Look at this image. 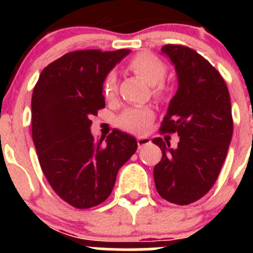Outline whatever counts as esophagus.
<instances>
[{
	"mask_svg": "<svg viewBox=\"0 0 253 253\" xmlns=\"http://www.w3.org/2000/svg\"><path fill=\"white\" fill-rule=\"evenodd\" d=\"M137 143H138V147H139V148H142V147L149 144V143H151V139H149L148 137H139L137 139Z\"/></svg>",
	"mask_w": 253,
	"mask_h": 253,
	"instance_id": "obj_1",
	"label": "esophagus"
}]
</instances>
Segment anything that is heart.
<instances>
[{
    "label": "heart",
    "instance_id": "1",
    "mask_svg": "<svg viewBox=\"0 0 253 253\" xmlns=\"http://www.w3.org/2000/svg\"><path fill=\"white\" fill-rule=\"evenodd\" d=\"M128 68L152 86L156 97L165 95L162 81L166 77L167 67L160 58L149 53H139L128 62ZM102 93L107 101H114L118 93V77L115 72H109L102 81ZM154 113L151 107H130L118 118V125L123 130L130 133H143L153 120Z\"/></svg>",
    "mask_w": 253,
    "mask_h": 253
}]
</instances>
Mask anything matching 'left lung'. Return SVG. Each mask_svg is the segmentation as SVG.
<instances>
[{"mask_svg":"<svg viewBox=\"0 0 253 253\" xmlns=\"http://www.w3.org/2000/svg\"><path fill=\"white\" fill-rule=\"evenodd\" d=\"M161 50L178 81L161 130L177 133L180 142L171 148L169 140L153 139L162 151L154 184L165 200L187 205L211 189L222 169L233 134L231 97L220 73L194 49L167 44Z\"/></svg>","mask_w":253,"mask_h":253,"instance_id":"obj_1","label":"left lung"}]
</instances>
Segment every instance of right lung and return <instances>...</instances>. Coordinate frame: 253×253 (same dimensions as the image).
<instances>
[{"instance_id": "obj_1", "label": "right lung", "mask_w": 253, "mask_h": 253, "mask_svg": "<svg viewBox=\"0 0 253 253\" xmlns=\"http://www.w3.org/2000/svg\"><path fill=\"white\" fill-rule=\"evenodd\" d=\"M129 49L67 53L43 69L31 97V131L51 189L77 209L105 202L137 140L114 129L105 140L91 133V116L105 107L102 81Z\"/></svg>"}]
</instances>
